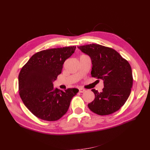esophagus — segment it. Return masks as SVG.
<instances>
[{
  "label": "esophagus",
  "instance_id": "obj_1",
  "mask_svg": "<svg viewBox=\"0 0 150 150\" xmlns=\"http://www.w3.org/2000/svg\"><path fill=\"white\" fill-rule=\"evenodd\" d=\"M86 90L84 88H79V92H80V93H83Z\"/></svg>",
  "mask_w": 150,
  "mask_h": 150
}]
</instances>
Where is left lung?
<instances>
[{"mask_svg": "<svg viewBox=\"0 0 150 150\" xmlns=\"http://www.w3.org/2000/svg\"><path fill=\"white\" fill-rule=\"evenodd\" d=\"M91 60V77L104 81L103 91L91 90L95 99L88 106L99 115L119 110L128 99L133 86L132 68L117 51L97 44L78 46Z\"/></svg>", "mask_w": 150, "mask_h": 150, "instance_id": "obj_1", "label": "left lung"}]
</instances>
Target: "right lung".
<instances>
[{
    "label": "right lung",
    "mask_w": 150,
    "mask_h": 150,
    "mask_svg": "<svg viewBox=\"0 0 150 150\" xmlns=\"http://www.w3.org/2000/svg\"><path fill=\"white\" fill-rule=\"evenodd\" d=\"M75 49V46H69L37 52L19 73V95L26 107L39 119L47 121L60 119L79 92L77 88L60 90L53 84L61 73L64 62Z\"/></svg>",
    "instance_id": "right-lung-1"
}]
</instances>
